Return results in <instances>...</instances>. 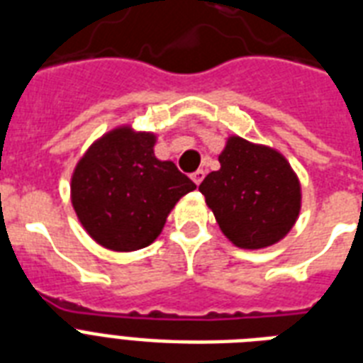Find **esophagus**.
Listing matches in <instances>:
<instances>
[{"label":"esophagus","instance_id":"obj_1","mask_svg":"<svg viewBox=\"0 0 363 363\" xmlns=\"http://www.w3.org/2000/svg\"><path fill=\"white\" fill-rule=\"evenodd\" d=\"M191 179H193L196 185L202 184V179H204V170H196V172L191 174Z\"/></svg>","mask_w":363,"mask_h":363}]
</instances>
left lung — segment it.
I'll use <instances>...</instances> for the list:
<instances>
[{
  "mask_svg": "<svg viewBox=\"0 0 363 363\" xmlns=\"http://www.w3.org/2000/svg\"><path fill=\"white\" fill-rule=\"evenodd\" d=\"M219 163L199 191L223 234L236 247L253 251L281 242L301 210L300 178L285 155L230 135Z\"/></svg>",
  "mask_w": 363,
  "mask_h": 363,
  "instance_id": "left-lung-1",
  "label": "left lung"
}]
</instances>
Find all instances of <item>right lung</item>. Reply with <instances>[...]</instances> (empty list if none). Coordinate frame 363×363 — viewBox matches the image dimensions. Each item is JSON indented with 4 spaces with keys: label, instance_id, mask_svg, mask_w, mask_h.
Masks as SVG:
<instances>
[{
    "label": "right lung",
    "instance_id": "obj_1",
    "mask_svg": "<svg viewBox=\"0 0 363 363\" xmlns=\"http://www.w3.org/2000/svg\"><path fill=\"white\" fill-rule=\"evenodd\" d=\"M157 135L120 125L99 136L78 159L71 202L89 238L118 253L157 240L178 200L196 189L172 161L155 157Z\"/></svg>",
    "mask_w": 363,
    "mask_h": 363
}]
</instances>
